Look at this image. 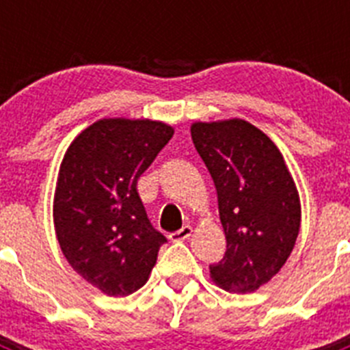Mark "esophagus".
Segmentation results:
<instances>
[{
  "instance_id": "34e87169",
  "label": "esophagus",
  "mask_w": 350,
  "mask_h": 350,
  "mask_svg": "<svg viewBox=\"0 0 350 350\" xmlns=\"http://www.w3.org/2000/svg\"><path fill=\"white\" fill-rule=\"evenodd\" d=\"M191 234H193V228H191L189 224H185L184 228H180L178 231H175V233L170 234V238H172L173 242H178V240H185V238H189Z\"/></svg>"
}]
</instances>
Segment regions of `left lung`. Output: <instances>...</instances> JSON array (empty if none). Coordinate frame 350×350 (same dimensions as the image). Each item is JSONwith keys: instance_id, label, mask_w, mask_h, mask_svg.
I'll use <instances>...</instances> for the list:
<instances>
[{"instance_id": "obj_1", "label": "left lung", "mask_w": 350, "mask_h": 350, "mask_svg": "<svg viewBox=\"0 0 350 350\" xmlns=\"http://www.w3.org/2000/svg\"><path fill=\"white\" fill-rule=\"evenodd\" d=\"M191 137L215 184L226 234L210 277L231 293H254L279 273L298 238L295 180L277 145L247 120L194 122Z\"/></svg>"}]
</instances>
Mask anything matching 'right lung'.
Returning <instances> with one entry per match:
<instances>
[{
  "instance_id": "obj_1",
  "label": "right lung",
  "mask_w": 350,
  "mask_h": 350,
  "mask_svg": "<svg viewBox=\"0 0 350 350\" xmlns=\"http://www.w3.org/2000/svg\"><path fill=\"white\" fill-rule=\"evenodd\" d=\"M173 137L148 119H101L71 142L54 194V226L71 268L108 296L147 282L166 237L137 191L142 173Z\"/></svg>"
}]
</instances>
